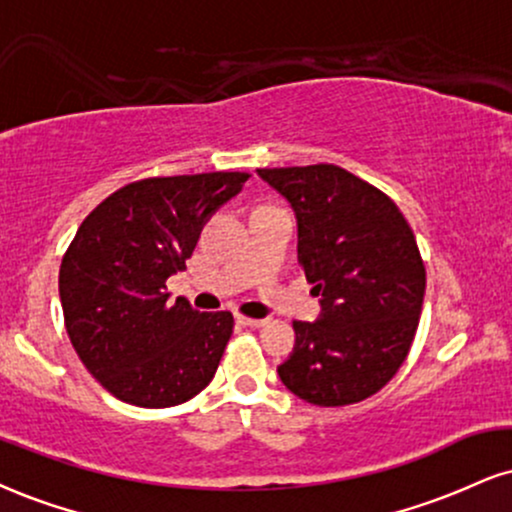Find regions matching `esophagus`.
<instances>
[{"mask_svg": "<svg viewBox=\"0 0 512 512\" xmlns=\"http://www.w3.org/2000/svg\"><path fill=\"white\" fill-rule=\"evenodd\" d=\"M236 322L240 326H250V329H257V326H264V319H252V317H245V315H238Z\"/></svg>", "mask_w": 512, "mask_h": 512, "instance_id": "1", "label": "esophagus"}]
</instances>
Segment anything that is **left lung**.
<instances>
[{"mask_svg":"<svg viewBox=\"0 0 512 512\" xmlns=\"http://www.w3.org/2000/svg\"><path fill=\"white\" fill-rule=\"evenodd\" d=\"M257 174L291 202L298 262L322 295L317 322H293L283 386L322 408L360 403L393 379L420 324L427 272L415 233L389 195L336 164Z\"/></svg>","mask_w":512,"mask_h":512,"instance_id":"1","label":"left lung"}]
</instances>
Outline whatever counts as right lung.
<instances>
[{
  "mask_svg": "<svg viewBox=\"0 0 512 512\" xmlns=\"http://www.w3.org/2000/svg\"><path fill=\"white\" fill-rule=\"evenodd\" d=\"M250 174L212 171L133 181L78 226L59 269L66 334L80 362L123 403L171 408L197 396L233 334L231 312L169 303L202 226Z\"/></svg>",
  "mask_w": 512,
  "mask_h": 512,
  "instance_id": "obj_1",
  "label": "right lung"
}]
</instances>
